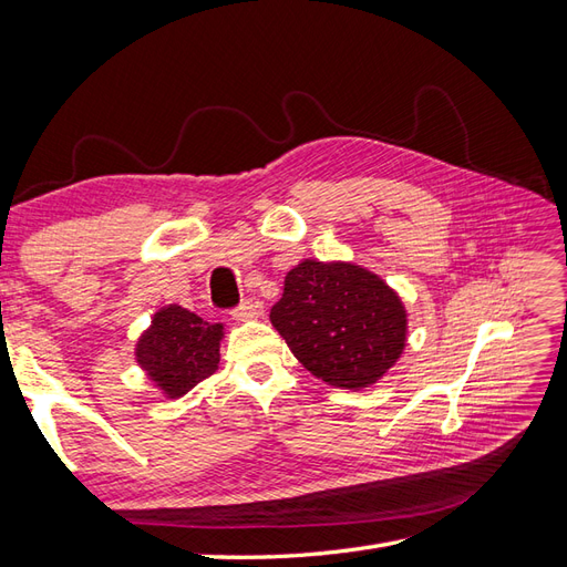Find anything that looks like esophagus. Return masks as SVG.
Listing matches in <instances>:
<instances>
[{"mask_svg": "<svg viewBox=\"0 0 567 567\" xmlns=\"http://www.w3.org/2000/svg\"><path fill=\"white\" fill-rule=\"evenodd\" d=\"M231 317L236 321H250V319H257L260 317V305L252 302V300H246L236 307V310L231 312Z\"/></svg>", "mask_w": 567, "mask_h": 567, "instance_id": "esophagus-1", "label": "esophagus"}]
</instances>
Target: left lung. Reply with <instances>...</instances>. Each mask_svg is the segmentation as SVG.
I'll return each mask as SVG.
<instances>
[{"label": "left lung", "mask_w": 567, "mask_h": 567, "mask_svg": "<svg viewBox=\"0 0 567 567\" xmlns=\"http://www.w3.org/2000/svg\"><path fill=\"white\" fill-rule=\"evenodd\" d=\"M269 319L298 362L336 388H369L406 346V310L373 271L302 260L286 274Z\"/></svg>", "instance_id": "obj_1"}]
</instances>
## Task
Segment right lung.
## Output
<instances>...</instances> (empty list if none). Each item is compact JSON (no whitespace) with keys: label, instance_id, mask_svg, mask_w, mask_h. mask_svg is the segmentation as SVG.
I'll return each instance as SVG.
<instances>
[{"label":"right lung","instance_id":"add662e5","mask_svg":"<svg viewBox=\"0 0 567 567\" xmlns=\"http://www.w3.org/2000/svg\"><path fill=\"white\" fill-rule=\"evenodd\" d=\"M221 336V323L203 321L179 305H167L153 315L134 354L165 398L175 400L217 371Z\"/></svg>","mask_w":567,"mask_h":567}]
</instances>
